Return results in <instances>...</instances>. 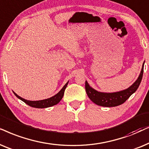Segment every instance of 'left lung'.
Returning a JSON list of instances; mask_svg holds the SVG:
<instances>
[{
  "mask_svg": "<svg viewBox=\"0 0 149 149\" xmlns=\"http://www.w3.org/2000/svg\"><path fill=\"white\" fill-rule=\"evenodd\" d=\"M144 65L138 78L132 86L125 90L114 93H103L96 91L90 86L87 81L85 82V89L89 99L95 104L104 107H114L121 105L136 92L141 82L144 71Z\"/></svg>",
  "mask_w": 149,
  "mask_h": 149,
  "instance_id": "left-lung-1",
  "label": "left lung"
}]
</instances>
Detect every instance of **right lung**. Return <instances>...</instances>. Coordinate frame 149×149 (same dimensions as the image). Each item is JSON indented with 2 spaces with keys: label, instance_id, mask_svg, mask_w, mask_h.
Listing matches in <instances>:
<instances>
[{
  "label": "right lung",
  "instance_id": "1",
  "mask_svg": "<svg viewBox=\"0 0 149 149\" xmlns=\"http://www.w3.org/2000/svg\"><path fill=\"white\" fill-rule=\"evenodd\" d=\"M69 81L66 84H65V86L63 87L62 89L59 91V92L56 94L54 96H52V97H49L48 99H45V100H39V101H30L25 100V99L22 98L21 97H19V95H17L15 92H13L14 95L17 97V98L22 101L24 103H26L29 106L33 107V108H49V107L53 106L54 105H56L60 102V101L62 100L63 95H64V92L65 88L67 86Z\"/></svg>",
  "mask_w": 149,
  "mask_h": 149
}]
</instances>
